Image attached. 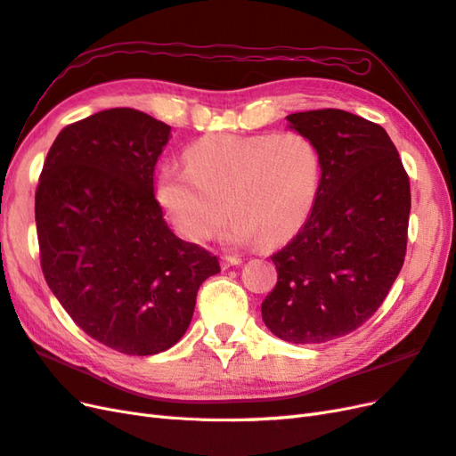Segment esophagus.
I'll return each instance as SVG.
<instances>
[{
	"mask_svg": "<svg viewBox=\"0 0 456 456\" xmlns=\"http://www.w3.org/2000/svg\"><path fill=\"white\" fill-rule=\"evenodd\" d=\"M242 264V258H239V256H224L221 258V265H224V270H227V267H232V265H240Z\"/></svg>",
	"mask_w": 456,
	"mask_h": 456,
	"instance_id": "esophagus-1",
	"label": "esophagus"
}]
</instances>
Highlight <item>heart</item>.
<instances>
[{"instance_id":"b5f03b06","label":"heart","mask_w":456,"mask_h":456,"mask_svg":"<svg viewBox=\"0 0 456 456\" xmlns=\"http://www.w3.org/2000/svg\"><path fill=\"white\" fill-rule=\"evenodd\" d=\"M189 166L167 163L158 200L183 237L206 242L231 212L232 242H283L306 224L322 181L316 144L295 131L212 134L186 151Z\"/></svg>"}]
</instances>
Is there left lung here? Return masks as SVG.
<instances>
[{
	"mask_svg": "<svg viewBox=\"0 0 456 456\" xmlns=\"http://www.w3.org/2000/svg\"><path fill=\"white\" fill-rule=\"evenodd\" d=\"M287 121L316 144L322 181L306 224L272 256L262 320L287 343H325L370 320L399 275L411 183L389 134L364 117L316 110Z\"/></svg>",
	"mask_w": 456,
	"mask_h": 456,
	"instance_id": "obj_1",
	"label": "left lung"
}]
</instances>
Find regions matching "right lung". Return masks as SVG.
<instances>
[{
	"mask_svg": "<svg viewBox=\"0 0 456 456\" xmlns=\"http://www.w3.org/2000/svg\"><path fill=\"white\" fill-rule=\"evenodd\" d=\"M171 126L138 110L98 111L65 126L37 189L45 281L92 339L158 354L189 330L216 256L181 240L154 196Z\"/></svg>",
	"mask_w": 456,
	"mask_h": 456,
	"instance_id": "obj_1",
	"label": "right lung"
}]
</instances>
